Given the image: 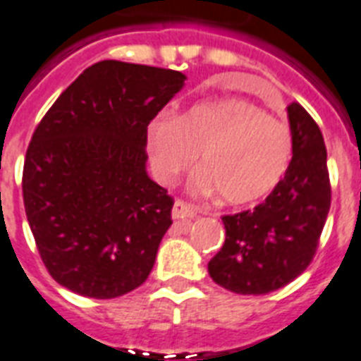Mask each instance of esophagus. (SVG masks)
Masks as SVG:
<instances>
[{"instance_id": "1", "label": "esophagus", "mask_w": 361, "mask_h": 361, "mask_svg": "<svg viewBox=\"0 0 361 361\" xmlns=\"http://www.w3.org/2000/svg\"><path fill=\"white\" fill-rule=\"evenodd\" d=\"M171 216H173V220H192V218L197 216V209H195L194 204L184 203V201L177 199L175 204H173Z\"/></svg>"}]
</instances>
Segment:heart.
Instances as JSON below:
<instances>
[{"label": "heart", "instance_id": "1", "mask_svg": "<svg viewBox=\"0 0 361 361\" xmlns=\"http://www.w3.org/2000/svg\"><path fill=\"white\" fill-rule=\"evenodd\" d=\"M145 145L154 177L171 184L197 162L195 190L229 204L255 203L289 171L295 141L289 125L242 99L199 102L183 114L149 121Z\"/></svg>", "mask_w": 361, "mask_h": 361}]
</instances>
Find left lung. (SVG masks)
Instances as JSON below:
<instances>
[{"instance_id":"1","label":"left lung","mask_w":361,"mask_h":361,"mask_svg":"<svg viewBox=\"0 0 361 361\" xmlns=\"http://www.w3.org/2000/svg\"><path fill=\"white\" fill-rule=\"evenodd\" d=\"M293 162L278 188L253 210L224 216L226 242L210 278L236 295H267L298 278L315 257L331 188L321 128L298 102L287 106Z\"/></svg>"}]
</instances>
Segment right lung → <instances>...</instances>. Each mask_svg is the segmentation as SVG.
Wrapping results in <instances>:
<instances>
[{
	"label": "right lung",
	"instance_id": "right-lung-1",
	"mask_svg": "<svg viewBox=\"0 0 361 361\" xmlns=\"http://www.w3.org/2000/svg\"><path fill=\"white\" fill-rule=\"evenodd\" d=\"M184 80L169 68L94 63L35 128L25 216L44 267L72 293L117 298L149 278L173 199L147 175L145 130Z\"/></svg>",
	"mask_w": 361,
	"mask_h": 361
}]
</instances>
